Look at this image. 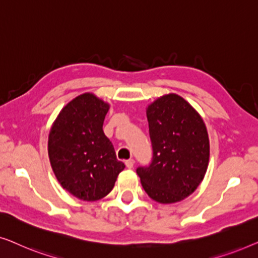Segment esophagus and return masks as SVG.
I'll use <instances>...</instances> for the list:
<instances>
[{
	"label": "esophagus",
	"mask_w": 258,
	"mask_h": 258,
	"mask_svg": "<svg viewBox=\"0 0 258 258\" xmlns=\"http://www.w3.org/2000/svg\"><path fill=\"white\" fill-rule=\"evenodd\" d=\"M125 165H126V168H128V169H132L134 167V160H133V158H130V160H126Z\"/></svg>",
	"instance_id": "obj_1"
}]
</instances>
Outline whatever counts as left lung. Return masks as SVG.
Returning a JSON list of instances; mask_svg holds the SVG:
<instances>
[{
  "label": "left lung",
  "mask_w": 258,
  "mask_h": 258,
  "mask_svg": "<svg viewBox=\"0 0 258 258\" xmlns=\"http://www.w3.org/2000/svg\"><path fill=\"white\" fill-rule=\"evenodd\" d=\"M153 160L136 169L148 196L175 203L195 191L209 163V137L199 112L176 94L158 97L147 108Z\"/></svg>",
  "instance_id": "8db88e82"
}]
</instances>
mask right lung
Segmentation results:
<instances>
[{
    "label": "right lung",
    "mask_w": 258,
    "mask_h": 258,
    "mask_svg": "<svg viewBox=\"0 0 258 258\" xmlns=\"http://www.w3.org/2000/svg\"><path fill=\"white\" fill-rule=\"evenodd\" d=\"M109 104L86 93L70 101L52 124L49 160L59 184L77 199L97 201L114 188L125 168L103 133Z\"/></svg>",
    "instance_id": "right-lung-1"
}]
</instances>
